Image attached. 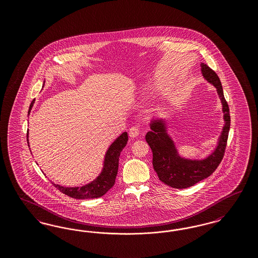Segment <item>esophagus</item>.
<instances>
[{
    "label": "esophagus",
    "instance_id": "34e87169",
    "mask_svg": "<svg viewBox=\"0 0 258 258\" xmlns=\"http://www.w3.org/2000/svg\"><path fill=\"white\" fill-rule=\"evenodd\" d=\"M139 132H140V126L138 124H136V125H134L130 128L128 135L131 137H136L137 135H139Z\"/></svg>",
    "mask_w": 258,
    "mask_h": 258
}]
</instances>
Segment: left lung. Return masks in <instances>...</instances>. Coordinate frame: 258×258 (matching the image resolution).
Listing matches in <instances>:
<instances>
[{"label": "left lung", "mask_w": 258, "mask_h": 258, "mask_svg": "<svg viewBox=\"0 0 258 258\" xmlns=\"http://www.w3.org/2000/svg\"><path fill=\"white\" fill-rule=\"evenodd\" d=\"M201 72L205 79L217 88L222 103L224 126L222 128L219 145L208 158L202 160L183 159L177 153L171 138L166 133L163 120L151 123V132L145 136L153 152V166L160 181L174 188L189 187L208 178L220 165L226 149L230 128V114L228 103L223 96L221 80L206 63H201Z\"/></svg>", "instance_id": "left-lung-1"}]
</instances>
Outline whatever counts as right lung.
I'll return each instance as SVG.
<instances>
[{
  "label": "right lung",
  "mask_w": 258,
  "mask_h": 258,
  "mask_svg": "<svg viewBox=\"0 0 258 258\" xmlns=\"http://www.w3.org/2000/svg\"><path fill=\"white\" fill-rule=\"evenodd\" d=\"M35 99L32 101L30 105V110L33 107ZM128 140V136L126 133H123L120 135L107 150L105 159H104V166L101 173L98 178L92 183L83 185L81 187H64L59 184H55L56 188H58L63 195L68 197H73L75 199H87V198H98L104 196L111 187L115 184L116 176L118 173L119 167V158L120 154L123 148L125 147ZM27 142L28 140V132H27Z\"/></svg>",
  "instance_id": "1"
}]
</instances>
